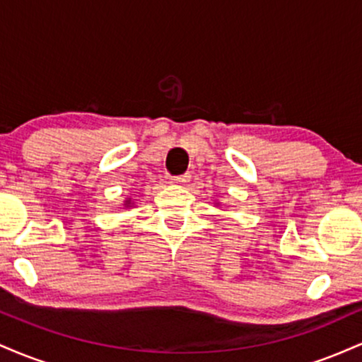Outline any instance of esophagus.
<instances>
[{"label":"esophagus","instance_id":"esophagus-1","mask_svg":"<svg viewBox=\"0 0 362 362\" xmlns=\"http://www.w3.org/2000/svg\"><path fill=\"white\" fill-rule=\"evenodd\" d=\"M189 180H190V175H189V173H185V175L173 177L172 180H170V184H172V185H185Z\"/></svg>","mask_w":362,"mask_h":362}]
</instances>
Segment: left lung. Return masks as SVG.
I'll use <instances>...</instances> for the list:
<instances>
[{
    "label": "left lung",
    "instance_id": "left-lung-1",
    "mask_svg": "<svg viewBox=\"0 0 362 362\" xmlns=\"http://www.w3.org/2000/svg\"><path fill=\"white\" fill-rule=\"evenodd\" d=\"M216 206H219V202H216Z\"/></svg>",
    "mask_w": 362,
    "mask_h": 362
}]
</instances>
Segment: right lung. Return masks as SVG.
I'll list each match as a JSON object with an SVG mask.
<instances>
[{
    "label": "right lung",
    "instance_id": "right-lung-1",
    "mask_svg": "<svg viewBox=\"0 0 362 362\" xmlns=\"http://www.w3.org/2000/svg\"><path fill=\"white\" fill-rule=\"evenodd\" d=\"M131 206H134V201L129 197V199H126V201H124V207H131Z\"/></svg>",
    "mask_w": 362,
    "mask_h": 362
}]
</instances>
